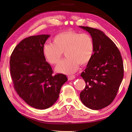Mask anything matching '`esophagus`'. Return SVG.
Wrapping results in <instances>:
<instances>
[{"mask_svg":"<svg viewBox=\"0 0 132 132\" xmlns=\"http://www.w3.org/2000/svg\"><path fill=\"white\" fill-rule=\"evenodd\" d=\"M75 78V75H69L68 77V79L69 80H72L74 79Z\"/></svg>","mask_w":132,"mask_h":132,"instance_id":"obj_1","label":"esophagus"}]
</instances>
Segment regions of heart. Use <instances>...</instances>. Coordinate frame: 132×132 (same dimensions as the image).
Listing matches in <instances>:
<instances>
[{"label": "heart", "mask_w": 132, "mask_h": 132, "mask_svg": "<svg viewBox=\"0 0 132 132\" xmlns=\"http://www.w3.org/2000/svg\"><path fill=\"white\" fill-rule=\"evenodd\" d=\"M94 43L91 36L69 30L55 35L53 42L45 43L43 53L47 61L52 64H57L63 52L67 58L57 66L59 73L71 74L78 69L79 64L85 65L93 57Z\"/></svg>", "instance_id": "heart-1"}]
</instances>
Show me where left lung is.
Instances as JSON below:
<instances>
[{
    "mask_svg": "<svg viewBox=\"0 0 132 132\" xmlns=\"http://www.w3.org/2000/svg\"><path fill=\"white\" fill-rule=\"evenodd\" d=\"M90 34L94 43L93 57L81 77L86 83L80 94L82 103L98 110L112 102L123 78L122 56L111 39L98 29L79 26Z\"/></svg>",
    "mask_w": 132,
    "mask_h": 132,
    "instance_id": "obj_1",
    "label": "left lung"
}]
</instances>
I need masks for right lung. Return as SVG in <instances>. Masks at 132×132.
Returning a JSON list of instances; mask_svg holds the SVG:
<instances>
[{"label":"right lung","instance_id":"add662e5","mask_svg":"<svg viewBox=\"0 0 132 132\" xmlns=\"http://www.w3.org/2000/svg\"><path fill=\"white\" fill-rule=\"evenodd\" d=\"M50 35L32 36L15 47L10 60V74L17 93L28 105L39 110L52 106L58 100L65 75H52L43 47Z\"/></svg>","mask_w":132,"mask_h":132}]
</instances>
